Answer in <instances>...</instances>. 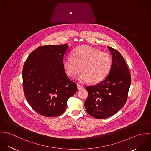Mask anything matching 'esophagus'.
I'll list each match as a JSON object with an SVG mask.
<instances>
[{
	"mask_svg": "<svg viewBox=\"0 0 151 151\" xmlns=\"http://www.w3.org/2000/svg\"><path fill=\"white\" fill-rule=\"evenodd\" d=\"M77 88H78V89L81 90V89H83L84 87L83 86H80V85H79V84H77Z\"/></svg>",
	"mask_w": 151,
	"mask_h": 151,
	"instance_id": "esophagus-1",
	"label": "esophagus"
}]
</instances>
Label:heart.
Instances as JSON below:
<instances>
[{
    "label": "heart",
    "instance_id": "1",
    "mask_svg": "<svg viewBox=\"0 0 151 151\" xmlns=\"http://www.w3.org/2000/svg\"><path fill=\"white\" fill-rule=\"evenodd\" d=\"M71 55L73 58L68 57L63 60V65L67 74L72 78L76 77L82 68L83 73L78 78L80 83H99L110 72L113 60L108 53L88 45H82L76 48Z\"/></svg>",
    "mask_w": 151,
    "mask_h": 151
}]
</instances>
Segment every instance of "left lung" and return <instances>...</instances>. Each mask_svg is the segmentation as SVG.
<instances>
[{"label": "left lung", "mask_w": 151, "mask_h": 151, "mask_svg": "<svg viewBox=\"0 0 151 151\" xmlns=\"http://www.w3.org/2000/svg\"><path fill=\"white\" fill-rule=\"evenodd\" d=\"M113 58L108 77L95 86H86V112L94 118L106 119L123 108L127 99L131 75L123 57L119 51L108 46Z\"/></svg>", "instance_id": "obj_1"}]
</instances>
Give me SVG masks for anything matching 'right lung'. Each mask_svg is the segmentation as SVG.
Returning <instances> with one entry per match:
<instances>
[{
	"label": "right lung",
	"instance_id": "1",
	"mask_svg": "<svg viewBox=\"0 0 151 151\" xmlns=\"http://www.w3.org/2000/svg\"><path fill=\"white\" fill-rule=\"evenodd\" d=\"M67 44L44 45L32 51L22 69L25 99L37 113L45 117L63 113L67 102L77 90L65 73L63 56Z\"/></svg>",
	"mask_w": 151,
	"mask_h": 151
}]
</instances>
